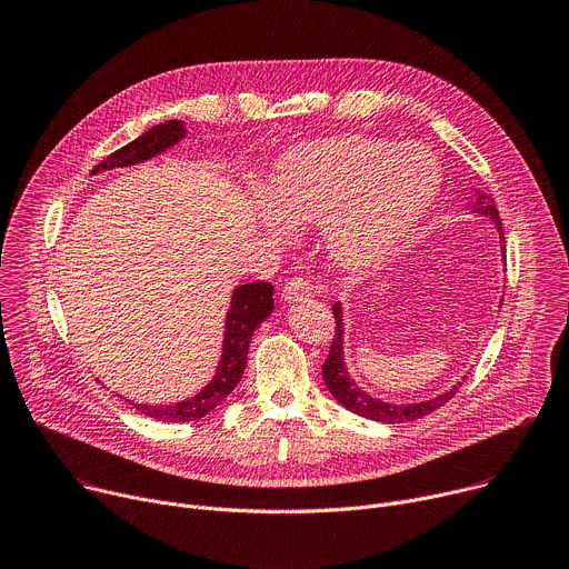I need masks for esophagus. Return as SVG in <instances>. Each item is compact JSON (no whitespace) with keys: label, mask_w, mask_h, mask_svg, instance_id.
I'll return each mask as SVG.
<instances>
[{"label":"esophagus","mask_w":569,"mask_h":569,"mask_svg":"<svg viewBox=\"0 0 569 569\" xmlns=\"http://www.w3.org/2000/svg\"><path fill=\"white\" fill-rule=\"evenodd\" d=\"M310 290H312V286H310L308 279H303V277H292V279H288V281L283 283L281 297H283L286 301H297V299L308 297Z\"/></svg>","instance_id":"esophagus-1"}]
</instances>
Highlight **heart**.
Returning <instances> with one entry per match:
<instances>
[{
	"label": "heart",
	"mask_w": 569,
	"mask_h": 569,
	"mask_svg": "<svg viewBox=\"0 0 569 569\" xmlns=\"http://www.w3.org/2000/svg\"><path fill=\"white\" fill-rule=\"evenodd\" d=\"M441 189L437 157L421 146L340 137L286 154L270 198L290 222H327L333 257L349 270L378 266Z\"/></svg>",
	"instance_id": "obj_1"
}]
</instances>
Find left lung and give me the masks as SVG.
Listing matches in <instances>:
<instances>
[{
    "label": "left lung",
    "instance_id": "obj_1",
    "mask_svg": "<svg viewBox=\"0 0 569 569\" xmlns=\"http://www.w3.org/2000/svg\"><path fill=\"white\" fill-rule=\"evenodd\" d=\"M477 204H479L477 211L496 218V222L500 227V233H502V242H505L500 213L493 207V202L479 198ZM333 315H336V336H333V342H331V353L321 365V376H323V382H327V387L331 389V393L345 405L347 410L356 412L358 417L371 419V421L410 423V421H417V419H423V417L432 415L435 410H439L441 405H446L459 391L461 382L455 385L450 391L437 396V398H430V400H423V402H405V405L402 402L400 405L382 402V400H376V398L367 396L365 391H360L353 385V380H349L347 369H345V358H342V308H340V303L333 306Z\"/></svg>",
    "mask_w": 569,
    "mask_h": 569
}]
</instances>
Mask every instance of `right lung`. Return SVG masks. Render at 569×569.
<instances>
[{"instance_id": "1", "label": "right lung", "mask_w": 569, "mask_h": 569, "mask_svg": "<svg viewBox=\"0 0 569 569\" xmlns=\"http://www.w3.org/2000/svg\"><path fill=\"white\" fill-rule=\"evenodd\" d=\"M182 137H184L182 121L173 119L167 123H159V126L150 128L148 132H143L139 139L114 150L108 159L101 161L99 167L92 169V176L108 171V169L137 164V161H143V159L161 152L164 148L173 146ZM272 292H274V286L268 281L246 283V286H238L233 290L231 306H229L227 321H224L222 358H220L213 380L200 393L191 396L184 402H176V405H137L134 402V408L150 419L169 421V423L196 421V419H202L204 415H209L218 402H222L229 396V391L238 385L242 371H246L248 349H250L254 329L274 308Z\"/></svg>"}]
</instances>
